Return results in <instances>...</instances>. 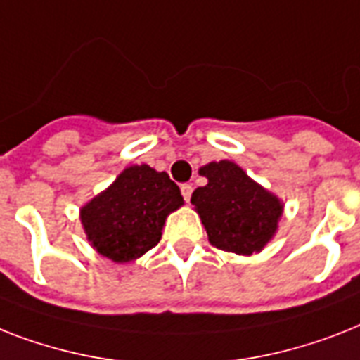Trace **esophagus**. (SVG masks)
<instances>
[{
	"instance_id": "34e87169",
	"label": "esophagus",
	"mask_w": 360,
	"mask_h": 360,
	"mask_svg": "<svg viewBox=\"0 0 360 360\" xmlns=\"http://www.w3.org/2000/svg\"><path fill=\"white\" fill-rule=\"evenodd\" d=\"M192 185H188V183H186V185H181V194H183V198H185V201H188L190 200V195H192Z\"/></svg>"
}]
</instances>
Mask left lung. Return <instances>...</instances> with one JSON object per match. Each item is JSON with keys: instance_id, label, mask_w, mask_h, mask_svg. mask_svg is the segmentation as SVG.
<instances>
[{"instance_id": "obj_1", "label": "left lung", "mask_w": 360, "mask_h": 360, "mask_svg": "<svg viewBox=\"0 0 360 360\" xmlns=\"http://www.w3.org/2000/svg\"><path fill=\"white\" fill-rule=\"evenodd\" d=\"M200 175L207 185L192 192L190 203L210 244L236 255L261 253L276 236L285 203L233 160H212L201 166Z\"/></svg>"}]
</instances>
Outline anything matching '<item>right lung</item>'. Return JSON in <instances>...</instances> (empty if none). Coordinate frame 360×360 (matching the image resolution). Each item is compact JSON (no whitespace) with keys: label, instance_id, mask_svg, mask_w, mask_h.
<instances>
[{"label":"right lung","instance_id":"obj_1","mask_svg":"<svg viewBox=\"0 0 360 360\" xmlns=\"http://www.w3.org/2000/svg\"><path fill=\"white\" fill-rule=\"evenodd\" d=\"M183 203L179 186L166 172L133 165L84 203L79 218L90 246L124 264L159 244L166 218Z\"/></svg>","mask_w":360,"mask_h":360}]
</instances>
